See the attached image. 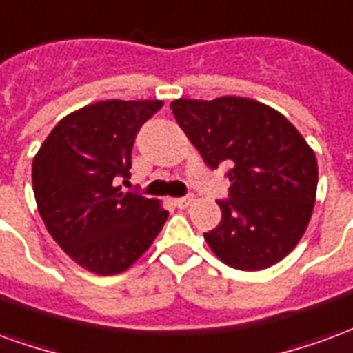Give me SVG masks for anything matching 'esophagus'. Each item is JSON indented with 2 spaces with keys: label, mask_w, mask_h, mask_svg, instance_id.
Here are the masks:
<instances>
[{
  "label": "esophagus",
  "mask_w": 353,
  "mask_h": 353,
  "mask_svg": "<svg viewBox=\"0 0 353 353\" xmlns=\"http://www.w3.org/2000/svg\"><path fill=\"white\" fill-rule=\"evenodd\" d=\"M176 202L177 208H189L194 202V196L192 194H187V196H181V199H176L174 200Z\"/></svg>",
  "instance_id": "1"
}]
</instances>
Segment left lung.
I'll return each instance as SVG.
<instances>
[{"instance_id":"1","label":"left lung","mask_w":353,"mask_h":353,"mask_svg":"<svg viewBox=\"0 0 353 353\" xmlns=\"http://www.w3.org/2000/svg\"><path fill=\"white\" fill-rule=\"evenodd\" d=\"M172 113L208 166L229 164L221 223L204 232L225 265L263 270L288 255L310 221L318 161L293 124L248 98L174 100Z\"/></svg>"}]
</instances>
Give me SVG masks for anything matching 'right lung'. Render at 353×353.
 <instances>
[{"label":"right lung","mask_w":353,"mask_h":353,"mask_svg":"<svg viewBox=\"0 0 353 353\" xmlns=\"http://www.w3.org/2000/svg\"><path fill=\"white\" fill-rule=\"evenodd\" d=\"M161 108V100L98 101L64 117L35 154L32 181L43 223L90 272L126 270L168 217L157 200L115 187L130 176L139 128Z\"/></svg>","instance_id":"right-lung-1"}]
</instances>
